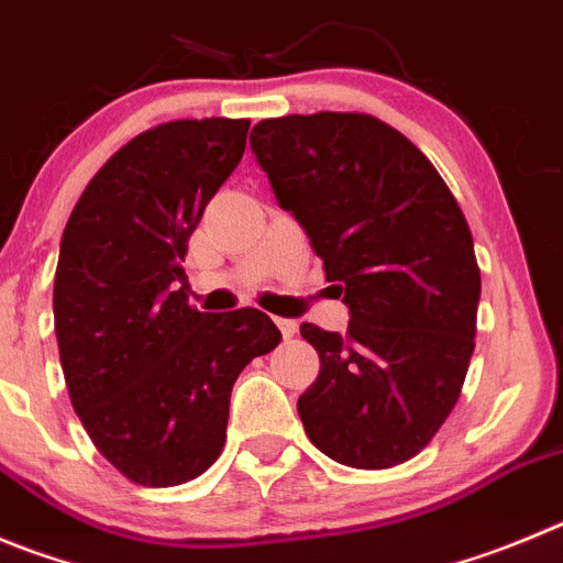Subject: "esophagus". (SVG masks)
Here are the masks:
<instances>
[{"instance_id":"1","label":"esophagus","mask_w":563,"mask_h":563,"mask_svg":"<svg viewBox=\"0 0 563 563\" xmlns=\"http://www.w3.org/2000/svg\"><path fill=\"white\" fill-rule=\"evenodd\" d=\"M277 328H280L283 339H294V333H297V322L294 319H275Z\"/></svg>"}]
</instances>
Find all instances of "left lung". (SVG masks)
<instances>
[{"instance_id":"8db88e82","label":"left lung","mask_w":563,"mask_h":563,"mask_svg":"<svg viewBox=\"0 0 563 563\" xmlns=\"http://www.w3.org/2000/svg\"><path fill=\"white\" fill-rule=\"evenodd\" d=\"M250 146L350 308L344 335L299 328L319 353L302 428L353 470L406 464L455 408L475 350L470 224L433 163L369 113L264 119Z\"/></svg>"}]
</instances>
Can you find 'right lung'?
Returning a JSON list of instances; mask_svg holds the SVG:
<instances>
[{
    "mask_svg": "<svg viewBox=\"0 0 563 563\" xmlns=\"http://www.w3.org/2000/svg\"><path fill=\"white\" fill-rule=\"evenodd\" d=\"M250 119H177L110 155L77 199L55 272L68 397L93 448L139 486H180L222 455L230 391L280 344L266 313L188 306L183 261L233 175Z\"/></svg>",
    "mask_w": 563,
    "mask_h": 563,
    "instance_id": "obj_1",
    "label": "right lung"
}]
</instances>
